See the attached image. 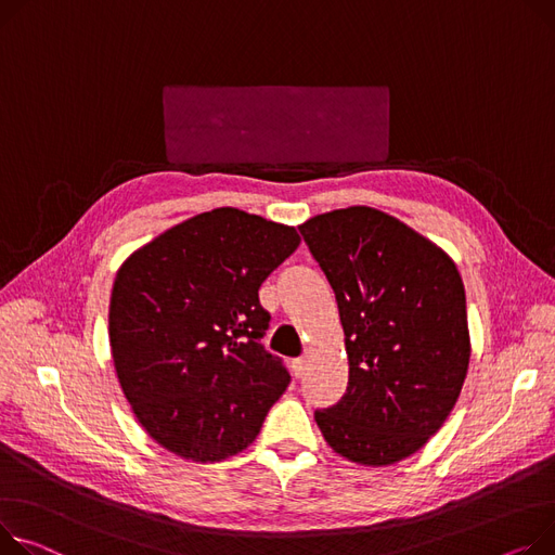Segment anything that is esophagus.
<instances>
[{
  "instance_id": "esophagus-1",
  "label": "esophagus",
  "mask_w": 555,
  "mask_h": 555,
  "mask_svg": "<svg viewBox=\"0 0 555 555\" xmlns=\"http://www.w3.org/2000/svg\"><path fill=\"white\" fill-rule=\"evenodd\" d=\"M306 365H308V363H306V359H294V361H292V373H294V377H297V379H299V377H304V373H306Z\"/></svg>"
}]
</instances>
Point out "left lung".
<instances>
[{
	"mask_svg": "<svg viewBox=\"0 0 555 555\" xmlns=\"http://www.w3.org/2000/svg\"><path fill=\"white\" fill-rule=\"evenodd\" d=\"M335 289L346 335V395L314 411L327 444L367 466L420 451L447 422L468 371L462 276L397 218L348 207L299 228Z\"/></svg>",
	"mask_w": 555,
	"mask_h": 555,
	"instance_id": "left-lung-1",
	"label": "left lung"
}]
</instances>
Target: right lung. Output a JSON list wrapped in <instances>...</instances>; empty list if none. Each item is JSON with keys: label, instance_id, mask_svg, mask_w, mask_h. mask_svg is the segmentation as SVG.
<instances>
[{"label": "right lung", "instance_id": "1", "mask_svg": "<svg viewBox=\"0 0 555 555\" xmlns=\"http://www.w3.org/2000/svg\"><path fill=\"white\" fill-rule=\"evenodd\" d=\"M294 228L220 207L133 251L116 274L108 341L131 409L158 444L220 462L256 439L289 384L261 339L258 287L299 247Z\"/></svg>", "mask_w": 555, "mask_h": 555}]
</instances>
